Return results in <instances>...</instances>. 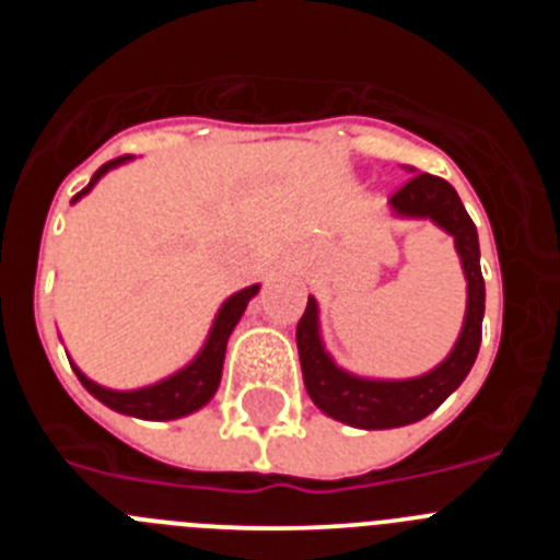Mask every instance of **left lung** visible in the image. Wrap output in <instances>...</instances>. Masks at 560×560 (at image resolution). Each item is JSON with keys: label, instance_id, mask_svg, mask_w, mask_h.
Listing matches in <instances>:
<instances>
[{"label": "left lung", "instance_id": "obj_1", "mask_svg": "<svg viewBox=\"0 0 560 560\" xmlns=\"http://www.w3.org/2000/svg\"><path fill=\"white\" fill-rule=\"evenodd\" d=\"M415 173V167H407ZM395 219L432 221L454 237V249L465 275V316L454 348L429 373L415 378H368L348 373L325 350L319 330V305L308 296V308L296 325V350L311 400L328 418L355 429H398L418 423L454 393L471 373L482 341L485 280L479 269V237L471 215L465 212L457 190L432 173H415L389 199Z\"/></svg>", "mask_w": 560, "mask_h": 560}]
</instances>
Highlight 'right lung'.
<instances>
[{
    "mask_svg": "<svg viewBox=\"0 0 560 560\" xmlns=\"http://www.w3.org/2000/svg\"><path fill=\"white\" fill-rule=\"evenodd\" d=\"M131 160L133 156H120V160L106 162V165L92 176V182H89V185L78 192L75 199H72V205L81 201L108 171L126 165V162ZM257 291H260V283L246 285V289L226 296L224 303H221L219 314H215V319H212L210 334H207L199 353L192 355L185 368L171 373L167 378L156 381V384H148V387H137V389H112L89 378L81 368H75V361H69V364H72V370H75L78 381L89 389V395H95L101 404H106V407L114 409V412L131 415V418H140V420H176V418H185V415L199 412L201 407L210 404V398L215 395V389H219L221 370H224L226 341H230V334L235 330V325L241 323L246 305H249V300L257 294Z\"/></svg>",
    "mask_w": 560,
    "mask_h": 560,
    "instance_id": "add662e5",
    "label": "right lung"
}]
</instances>
